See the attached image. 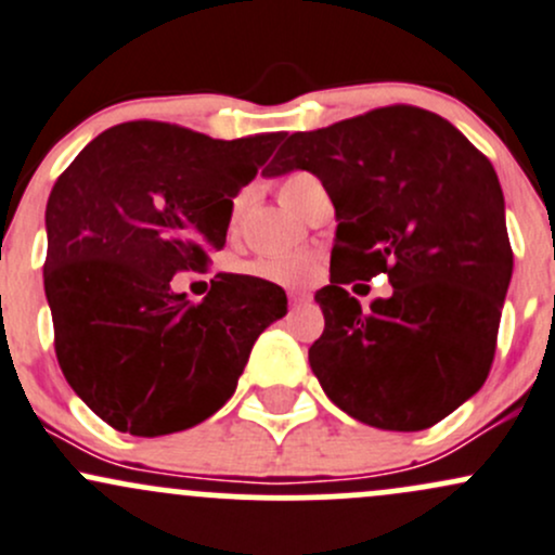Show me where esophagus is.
I'll return each instance as SVG.
<instances>
[{"mask_svg": "<svg viewBox=\"0 0 555 555\" xmlns=\"http://www.w3.org/2000/svg\"><path fill=\"white\" fill-rule=\"evenodd\" d=\"M310 300L308 292H289V306H306Z\"/></svg>", "mask_w": 555, "mask_h": 555, "instance_id": "34e87169", "label": "esophagus"}]
</instances>
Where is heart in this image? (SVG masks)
<instances>
[{
  "label": "heart",
  "instance_id": "obj_1",
  "mask_svg": "<svg viewBox=\"0 0 555 555\" xmlns=\"http://www.w3.org/2000/svg\"><path fill=\"white\" fill-rule=\"evenodd\" d=\"M315 176L308 173V170H289V173L282 176L279 181V197L284 199V205H289L295 210L297 199L302 197L308 186L315 184ZM242 210H245V194L234 197V205H231V227H236L242 218ZM236 271L245 273V276L263 279V282H276V284H302L313 276L315 263L310 258H302V255H284V258H255L245 260V263H236Z\"/></svg>",
  "mask_w": 555,
  "mask_h": 555
}]
</instances>
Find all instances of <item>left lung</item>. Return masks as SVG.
I'll return each instance as SVG.
<instances>
[{
  "instance_id": "1",
  "label": "left lung",
  "mask_w": 555,
  "mask_h": 555,
  "mask_svg": "<svg viewBox=\"0 0 555 555\" xmlns=\"http://www.w3.org/2000/svg\"><path fill=\"white\" fill-rule=\"evenodd\" d=\"M292 168L319 176L339 221L308 350L328 400L376 429L442 422L490 374L514 271L495 168L413 105L292 133L268 176ZM376 272L393 295L363 311L346 284Z\"/></svg>"
}]
</instances>
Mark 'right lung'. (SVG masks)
Wrapping results in <instances>:
<instances>
[{
    "label": "right lung",
    "instance_id": "obj_1",
    "mask_svg": "<svg viewBox=\"0 0 555 555\" xmlns=\"http://www.w3.org/2000/svg\"><path fill=\"white\" fill-rule=\"evenodd\" d=\"M279 142L129 120L54 181L44 260L54 356L113 429L160 437L205 422L234 395L260 332L287 313L284 289L263 279L223 273L199 302L170 289L176 273L210 266L231 197Z\"/></svg>",
    "mask_w": 555,
    "mask_h": 555
}]
</instances>
